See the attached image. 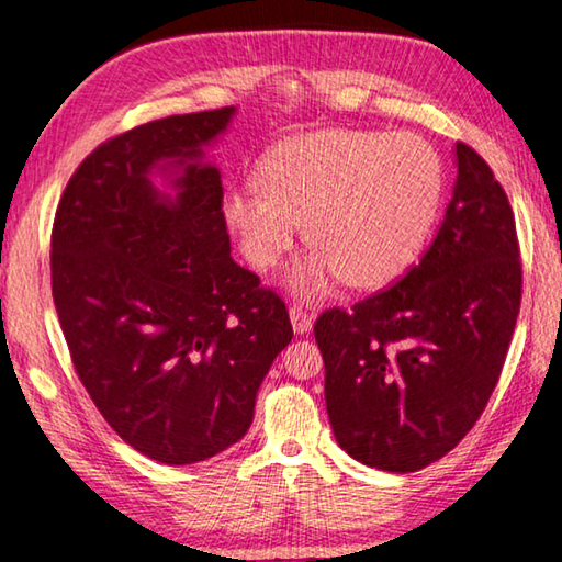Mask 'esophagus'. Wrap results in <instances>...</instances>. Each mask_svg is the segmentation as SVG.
<instances>
[{"label": "esophagus", "mask_w": 562, "mask_h": 562, "mask_svg": "<svg viewBox=\"0 0 562 562\" xmlns=\"http://www.w3.org/2000/svg\"><path fill=\"white\" fill-rule=\"evenodd\" d=\"M290 319H292V329L297 331V335H307L312 325H315V315H312V312H307L304 307H300V304L290 307Z\"/></svg>", "instance_id": "34e87169"}]
</instances>
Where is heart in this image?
Here are the masks:
<instances>
[{
  "label": "heart",
  "instance_id": "obj_1",
  "mask_svg": "<svg viewBox=\"0 0 562 562\" xmlns=\"http://www.w3.org/2000/svg\"><path fill=\"white\" fill-rule=\"evenodd\" d=\"M262 184L245 180L223 198L225 223L245 258L268 270L297 237L312 250L292 265L300 297L339 278L379 288L412 265L439 213L443 173L416 133L315 131L284 140L262 160Z\"/></svg>",
  "mask_w": 562,
  "mask_h": 562
}]
</instances>
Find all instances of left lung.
Segmentation results:
<instances>
[{
  "label": "left lung",
  "mask_w": 562,
  "mask_h": 562,
  "mask_svg": "<svg viewBox=\"0 0 562 562\" xmlns=\"http://www.w3.org/2000/svg\"><path fill=\"white\" fill-rule=\"evenodd\" d=\"M453 198L402 280L322 312L331 431L351 459L412 473L473 429L498 384L520 310V250L506 190L456 144Z\"/></svg>",
  "instance_id": "1"
}]
</instances>
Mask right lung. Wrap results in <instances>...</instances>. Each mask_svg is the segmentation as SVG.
<instances>
[{
	"instance_id": "right-lung-1",
	"label": "right lung",
	"mask_w": 562,
	"mask_h": 562,
	"mask_svg": "<svg viewBox=\"0 0 562 562\" xmlns=\"http://www.w3.org/2000/svg\"><path fill=\"white\" fill-rule=\"evenodd\" d=\"M233 116H168L106 140L54 217L52 294L76 374L123 441L168 465L243 439L292 339L284 302L231 258L205 148Z\"/></svg>"
}]
</instances>
